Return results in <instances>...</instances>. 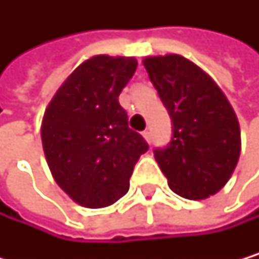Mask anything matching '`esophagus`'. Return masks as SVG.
<instances>
[{
  "mask_svg": "<svg viewBox=\"0 0 259 259\" xmlns=\"http://www.w3.org/2000/svg\"><path fill=\"white\" fill-rule=\"evenodd\" d=\"M143 137L146 138L147 143H151V141H152V134H151V131H144V132H143Z\"/></svg>",
  "mask_w": 259,
  "mask_h": 259,
  "instance_id": "1",
  "label": "esophagus"
}]
</instances>
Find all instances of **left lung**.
Wrapping results in <instances>:
<instances>
[{
    "label": "left lung",
    "mask_w": 259,
    "mask_h": 259,
    "mask_svg": "<svg viewBox=\"0 0 259 259\" xmlns=\"http://www.w3.org/2000/svg\"><path fill=\"white\" fill-rule=\"evenodd\" d=\"M143 63L172 124L171 141L154 149L169 188L191 200L216 194L241 152L230 102L210 76L182 56L147 57Z\"/></svg>",
    "instance_id": "8db88e82"
}]
</instances>
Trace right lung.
I'll use <instances>...</instances> for the list:
<instances>
[{
    "mask_svg": "<svg viewBox=\"0 0 259 259\" xmlns=\"http://www.w3.org/2000/svg\"><path fill=\"white\" fill-rule=\"evenodd\" d=\"M137 69L134 57L95 56L80 63L48 105L41 143L62 190L87 208L121 199L149 144L128 127L119 93Z\"/></svg>",
    "mask_w": 259,
    "mask_h": 259,
    "instance_id": "obj_1",
    "label": "right lung"
}]
</instances>
